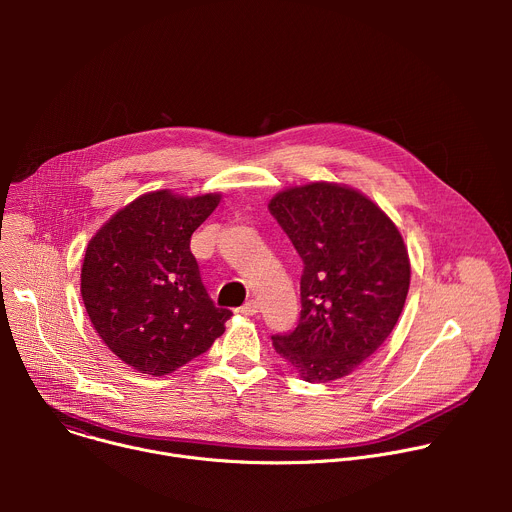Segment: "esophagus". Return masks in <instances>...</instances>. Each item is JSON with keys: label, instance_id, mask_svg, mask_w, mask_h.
<instances>
[{"label": "esophagus", "instance_id": "esophagus-1", "mask_svg": "<svg viewBox=\"0 0 512 512\" xmlns=\"http://www.w3.org/2000/svg\"><path fill=\"white\" fill-rule=\"evenodd\" d=\"M237 312L243 314V316H255L259 312V302L257 300H247Z\"/></svg>", "mask_w": 512, "mask_h": 512}]
</instances>
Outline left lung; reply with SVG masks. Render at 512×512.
I'll return each mask as SVG.
<instances>
[{"label": "left lung", "mask_w": 512, "mask_h": 512, "mask_svg": "<svg viewBox=\"0 0 512 512\" xmlns=\"http://www.w3.org/2000/svg\"><path fill=\"white\" fill-rule=\"evenodd\" d=\"M269 210L304 261L298 326L271 336L308 383L350 375L387 340L409 291L411 265L391 218L344 184L277 192Z\"/></svg>", "instance_id": "obj_1"}]
</instances>
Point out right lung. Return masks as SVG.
Listing matches in <instances>:
<instances>
[{
  "label": "right lung",
  "mask_w": 512,
  "mask_h": 512,
  "mask_svg": "<svg viewBox=\"0 0 512 512\" xmlns=\"http://www.w3.org/2000/svg\"><path fill=\"white\" fill-rule=\"evenodd\" d=\"M221 194L148 192L95 233L81 269V296L109 350L139 373L162 377L206 352L231 310L216 308L190 251L192 233Z\"/></svg>",
  "instance_id": "1"
}]
</instances>
